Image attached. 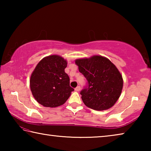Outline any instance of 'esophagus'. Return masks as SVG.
Returning a JSON list of instances; mask_svg holds the SVG:
<instances>
[{"label":"esophagus","instance_id":"1","mask_svg":"<svg viewBox=\"0 0 151 151\" xmlns=\"http://www.w3.org/2000/svg\"><path fill=\"white\" fill-rule=\"evenodd\" d=\"M75 90L76 91H79L81 90V86H76V87L75 88Z\"/></svg>","mask_w":151,"mask_h":151}]
</instances>
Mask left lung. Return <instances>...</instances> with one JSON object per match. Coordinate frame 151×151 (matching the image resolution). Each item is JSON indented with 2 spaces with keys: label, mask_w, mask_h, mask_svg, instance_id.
I'll list each match as a JSON object with an SVG mask.
<instances>
[{
  "label": "left lung",
  "mask_w": 151,
  "mask_h": 151,
  "mask_svg": "<svg viewBox=\"0 0 151 151\" xmlns=\"http://www.w3.org/2000/svg\"><path fill=\"white\" fill-rule=\"evenodd\" d=\"M75 63L86 81L80 93L85 105L96 111H104L113 106L123 86L122 77L115 65L101 56L78 59Z\"/></svg>",
  "instance_id": "1"
}]
</instances>
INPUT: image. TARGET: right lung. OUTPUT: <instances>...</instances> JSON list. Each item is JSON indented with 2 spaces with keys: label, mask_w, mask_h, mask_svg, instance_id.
I'll use <instances>...</instances> for the list:
<instances>
[{
  "label": "right lung",
  "mask_w": 151,
  "mask_h": 151,
  "mask_svg": "<svg viewBox=\"0 0 151 151\" xmlns=\"http://www.w3.org/2000/svg\"><path fill=\"white\" fill-rule=\"evenodd\" d=\"M67 63L58 55L48 56L38 63L30 80V90L38 103L45 107H57L69 98L74 88L65 72Z\"/></svg>",
  "instance_id": "right-lung-1"
}]
</instances>
